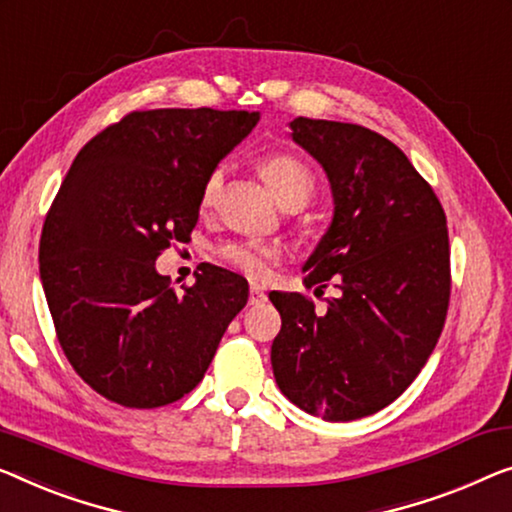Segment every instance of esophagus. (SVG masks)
<instances>
[{
    "mask_svg": "<svg viewBox=\"0 0 512 512\" xmlns=\"http://www.w3.org/2000/svg\"><path fill=\"white\" fill-rule=\"evenodd\" d=\"M264 301H266V294H264V289H262V287H257V285L250 287L248 303H250V305H259V303H264Z\"/></svg>",
    "mask_w": 512,
    "mask_h": 512,
    "instance_id": "1",
    "label": "esophagus"
}]
</instances>
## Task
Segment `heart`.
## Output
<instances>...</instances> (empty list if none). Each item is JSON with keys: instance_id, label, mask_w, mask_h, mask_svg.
I'll list each match as a JSON object with an SVG mask.
<instances>
[{"instance_id": "obj_1", "label": "heart", "mask_w": 512, "mask_h": 512, "mask_svg": "<svg viewBox=\"0 0 512 512\" xmlns=\"http://www.w3.org/2000/svg\"><path fill=\"white\" fill-rule=\"evenodd\" d=\"M259 174L285 209H301L315 193V174L301 158L292 154H271L259 163ZM223 186V170H213L202 186L200 204L204 209L216 202ZM220 262L253 280H266L280 262L282 250L276 243L227 241L216 250Z\"/></svg>"}]
</instances>
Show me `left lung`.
I'll return each mask as SVG.
<instances>
[{"instance_id":"8db88e82","label":"left lung","mask_w":512,"mask_h":512,"mask_svg":"<svg viewBox=\"0 0 512 512\" xmlns=\"http://www.w3.org/2000/svg\"><path fill=\"white\" fill-rule=\"evenodd\" d=\"M296 144L322 163L333 223L305 262L308 296L271 292L282 319L271 345L280 391L308 414L356 421L407 391L437 345L451 301L441 202L409 158L365 126L299 117Z\"/></svg>"}]
</instances>
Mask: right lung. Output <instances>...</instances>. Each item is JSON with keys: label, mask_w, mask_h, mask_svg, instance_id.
<instances>
[{"label": "right lung", "mask_w": 512, "mask_h": 512, "mask_svg": "<svg viewBox=\"0 0 512 512\" xmlns=\"http://www.w3.org/2000/svg\"><path fill=\"white\" fill-rule=\"evenodd\" d=\"M259 112L144 110L75 156L45 216L38 262L73 370L121 407L156 409L200 384L248 303V282L207 266L177 294L156 259L190 239L202 186Z\"/></svg>", "instance_id": "1"}]
</instances>
